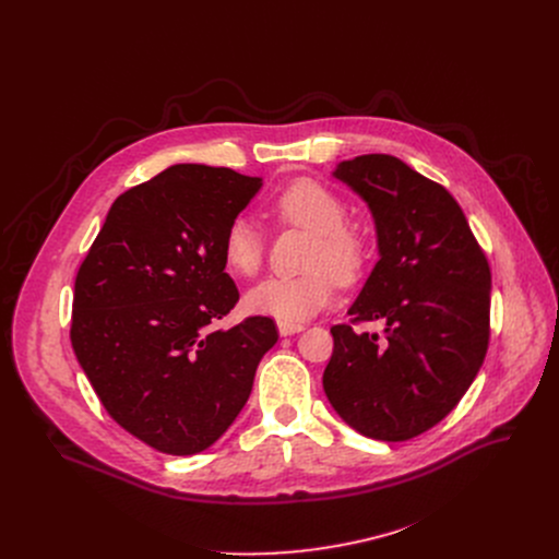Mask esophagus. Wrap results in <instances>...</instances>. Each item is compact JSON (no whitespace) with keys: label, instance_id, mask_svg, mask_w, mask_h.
<instances>
[{"label":"esophagus","instance_id":"34e87169","mask_svg":"<svg viewBox=\"0 0 559 559\" xmlns=\"http://www.w3.org/2000/svg\"><path fill=\"white\" fill-rule=\"evenodd\" d=\"M276 328H278V334H281V336H292V334H298V332H302V323L278 321V323H276Z\"/></svg>","mask_w":559,"mask_h":559}]
</instances>
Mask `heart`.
Listing matches in <instances>:
<instances>
[{"label": "heart", "mask_w": 559, "mask_h": 559, "mask_svg": "<svg viewBox=\"0 0 559 559\" xmlns=\"http://www.w3.org/2000/svg\"><path fill=\"white\" fill-rule=\"evenodd\" d=\"M274 216L313 234L300 276H272L254 285L246 302L252 311L278 321L300 323L328 307L336 294V276L352 281L365 265L367 246L358 229L345 225L347 207L323 183L298 179L272 199ZM223 261L238 276H254L265 257L261 229L246 216L227 223L221 241Z\"/></svg>", "instance_id": "b5f03b06"}]
</instances>
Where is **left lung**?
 <instances>
[{"label": "left lung", "instance_id": "8db88e82", "mask_svg": "<svg viewBox=\"0 0 559 559\" xmlns=\"http://www.w3.org/2000/svg\"><path fill=\"white\" fill-rule=\"evenodd\" d=\"M369 207L378 263L334 325L323 373L328 401L358 433L403 442L453 412L489 347L491 270L462 207L436 181L391 154H362L332 173Z\"/></svg>", "mask_w": 559, "mask_h": 559}]
</instances>
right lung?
Here are the masks:
<instances>
[{"mask_svg":"<svg viewBox=\"0 0 559 559\" xmlns=\"http://www.w3.org/2000/svg\"><path fill=\"white\" fill-rule=\"evenodd\" d=\"M261 186L229 168L173 166L112 203L76 272L74 356L112 420L162 453L214 444L278 341L267 316L210 330L238 300L223 231Z\"/></svg>","mask_w":559,"mask_h":559,"instance_id":"right-lung-1","label":"right lung"}]
</instances>
